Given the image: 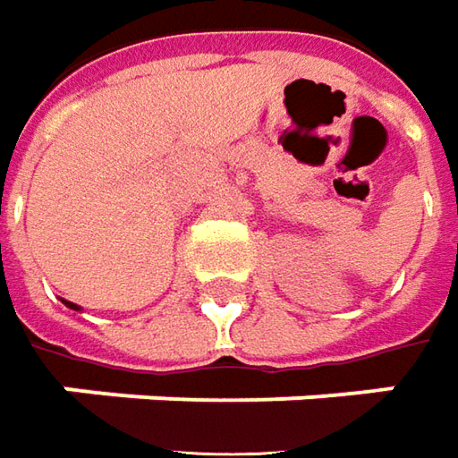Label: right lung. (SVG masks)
<instances>
[{
  "mask_svg": "<svg viewBox=\"0 0 458 458\" xmlns=\"http://www.w3.org/2000/svg\"><path fill=\"white\" fill-rule=\"evenodd\" d=\"M64 305H67V308H72V310H78V305H72V302H64Z\"/></svg>",
  "mask_w": 458,
  "mask_h": 458,
  "instance_id": "add662e5",
  "label": "right lung"
}]
</instances>
